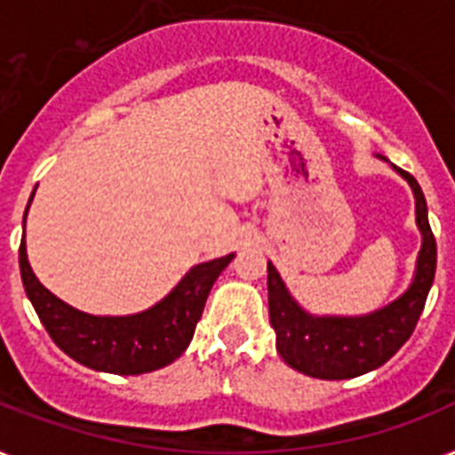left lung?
<instances>
[{
	"instance_id": "8db88e82",
	"label": "left lung",
	"mask_w": 455,
	"mask_h": 455,
	"mask_svg": "<svg viewBox=\"0 0 455 455\" xmlns=\"http://www.w3.org/2000/svg\"><path fill=\"white\" fill-rule=\"evenodd\" d=\"M416 196V220L423 234V248L418 255L416 278L402 298L385 309L361 318H316L298 307L285 291L283 281L267 264L269 285V321L276 331V349L283 361L299 373L321 380H347L382 366L395 356L423 314L425 299L437 269V241L427 221V203L420 186L409 172L396 167Z\"/></svg>"
}]
</instances>
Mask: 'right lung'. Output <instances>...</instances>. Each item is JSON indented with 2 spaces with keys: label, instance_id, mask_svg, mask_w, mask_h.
<instances>
[{
  "label": "right lung",
  "instance_id": "1",
  "mask_svg": "<svg viewBox=\"0 0 455 455\" xmlns=\"http://www.w3.org/2000/svg\"><path fill=\"white\" fill-rule=\"evenodd\" d=\"M231 259L234 255L193 267L177 288L148 311L134 316H89L60 302L39 283L28 264L25 238L18 248L23 288L49 338L82 366L116 375L151 373L179 359L203 316L210 288Z\"/></svg>",
  "mask_w": 455,
  "mask_h": 455
}]
</instances>
